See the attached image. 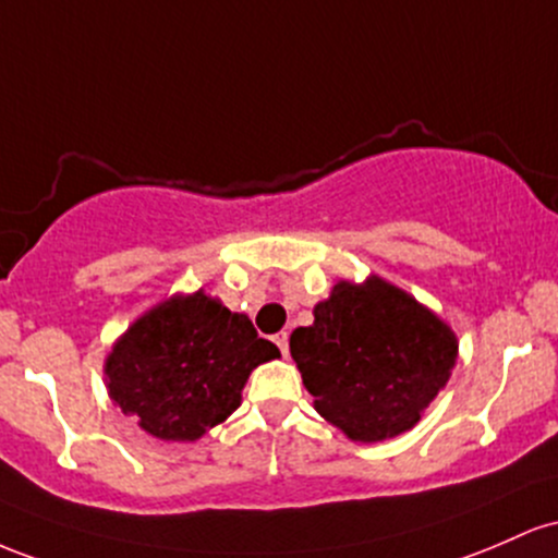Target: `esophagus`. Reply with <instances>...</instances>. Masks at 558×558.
Returning a JSON list of instances; mask_svg holds the SVG:
<instances>
[{
	"instance_id": "obj_1",
	"label": "esophagus",
	"mask_w": 558,
	"mask_h": 558,
	"mask_svg": "<svg viewBox=\"0 0 558 558\" xmlns=\"http://www.w3.org/2000/svg\"><path fill=\"white\" fill-rule=\"evenodd\" d=\"M274 342H277L281 355L290 353V335H287V331H279V335H274Z\"/></svg>"
}]
</instances>
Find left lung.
<instances>
[{
    "instance_id": "1",
    "label": "left lung",
    "mask_w": 558,
    "mask_h": 558,
    "mask_svg": "<svg viewBox=\"0 0 558 558\" xmlns=\"http://www.w3.org/2000/svg\"><path fill=\"white\" fill-rule=\"evenodd\" d=\"M303 385L350 440L377 442L411 429L446 387L456 335L435 313L381 279L340 281L290 337Z\"/></svg>"
}]
</instances>
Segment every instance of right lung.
<instances>
[{
  "label": "right lung",
  "instance_id": "right-lung-1",
  "mask_svg": "<svg viewBox=\"0 0 558 558\" xmlns=\"http://www.w3.org/2000/svg\"><path fill=\"white\" fill-rule=\"evenodd\" d=\"M279 348L203 292L144 313L105 363L110 398L160 440H197L240 405L242 387Z\"/></svg>",
  "mask_w": 558,
  "mask_h": 558
}]
</instances>
